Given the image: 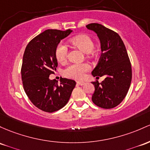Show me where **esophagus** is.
<instances>
[{
  "label": "esophagus",
  "mask_w": 150,
  "mask_h": 150,
  "mask_svg": "<svg viewBox=\"0 0 150 150\" xmlns=\"http://www.w3.org/2000/svg\"><path fill=\"white\" fill-rule=\"evenodd\" d=\"M77 83L78 84V85H84L85 84V82H83V81H77Z\"/></svg>",
  "instance_id": "obj_1"
}]
</instances>
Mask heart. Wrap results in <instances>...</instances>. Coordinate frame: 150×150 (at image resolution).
I'll use <instances>...</instances> for the list:
<instances>
[{
	"mask_svg": "<svg viewBox=\"0 0 150 150\" xmlns=\"http://www.w3.org/2000/svg\"><path fill=\"white\" fill-rule=\"evenodd\" d=\"M72 45L79 47L85 53L90 52L93 50L95 45L91 38L86 35H80L75 36L70 40ZM67 47L63 43L60 42L57 46L55 50V57L57 61L60 63H63L66 61L67 57ZM90 66L88 63L71 64L68 65L64 70V74L68 78L80 80L84 77L85 73L90 70Z\"/></svg>",
	"mask_w": 150,
	"mask_h": 150,
	"instance_id": "b5f03b06",
	"label": "heart"
}]
</instances>
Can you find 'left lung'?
<instances>
[{"mask_svg": "<svg viewBox=\"0 0 150 150\" xmlns=\"http://www.w3.org/2000/svg\"><path fill=\"white\" fill-rule=\"evenodd\" d=\"M86 27L97 34L102 52L92 75L105 77L102 83H92L95 86L92 100L100 108L111 109L120 104L129 90L132 81L130 61L124 42L117 33L99 23H90Z\"/></svg>", "mask_w": 150, "mask_h": 150, "instance_id": "obj_1", "label": "left lung"}]
</instances>
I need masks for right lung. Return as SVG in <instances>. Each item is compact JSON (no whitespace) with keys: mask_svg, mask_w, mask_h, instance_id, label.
I'll list each match as a JSON object with an SVG mask.
<instances>
[{"mask_svg":"<svg viewBox=\"0 0 150 150\" xmlns=\"http://www.w3.org/2000/svg\"><path fill=\"white\" fill-rule=\"evenodd\" d=\"M72 32L46 30L30 41L25 50L21 68L24 90L33 104L44 112H53L63 108L76 85L70 79H60L58 84L49 78L57 66V46Z\"/></svg>","mask_w":150,"mask_h":150,"instance_id":"obj_1","label":"right lung"}]
</instances>
